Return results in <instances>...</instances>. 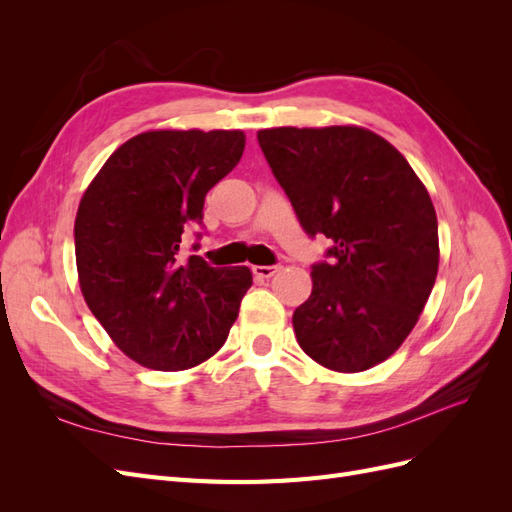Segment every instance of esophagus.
<instances>
[{"mask_svg":"<svg viewBox=\"0 0 512 512\" xmlns=\"http://www.w3.org/2000/svg\"><path fill=\"white\" fill-rule=\"evenodd\" d=\"M280 269H282V265H256V267H252L254 275L262 277V280H269V277H273Z\"/></svg>","mask_w":512,"mask_h":512,"instance_id":"obj_1","label":"esophagus"}]
</instances>
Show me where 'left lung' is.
Segmentation results:
<instances>
[{
	"mask_svg": "<svg viewBox=\"0 0 512 512\" xmlns=\"http://www.w3.org/2000/svg\"><path fill=\"white\" fill-rule=\"evenodd\" d=\"M258 143L303 230L333 241L329 260L312 265V294L294 309L299 346L348 374L386 361L438 275V218L425 185L365 128H271Z\"/></svg>",
	"mask_w": 512,
	"mask_h": 512,
	"instance_id": "obj_1",
	"label": "left lung"
}]
</instances>
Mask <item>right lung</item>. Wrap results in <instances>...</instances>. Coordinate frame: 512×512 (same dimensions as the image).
<instances>
[{
  "mask_svg": "<svg viewBox=\"0 0 512 512\" xmlns=\"http://www.w3.org/2000/svg\"><path fill=\"white\" fill-rule=\"evenodd\" d=\"M243 147L241 130L143 132L83 194L74 222L83 297L132 361L179 371L224 346L252 273L183 260L179 247L185 226H203L207 192L237 166Z\"/></svg>",
  "mask_w": 512,
  "mask_h": 512,
  "instance_id": "right-lung-1",
  "label": "right lung"
}]
</instances>
